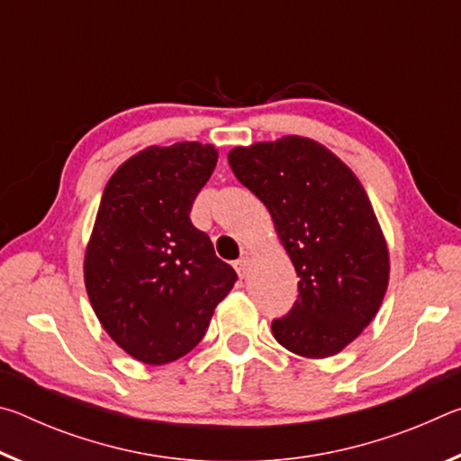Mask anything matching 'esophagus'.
Wrapping results in <instances>:
<instances>
[{
    "label": "esophagus",
    "instance_id": "34e87169",
    "mask_svg": "<svg viewBox=\"0 0 461 461\" xmlns=\"http://www.w3.org/2000/svg\"><path fill=\"white\" fill-rule=\"evenodd\" d=\"M249 262H252V252H248V249H246V252L241 254V258L236 262V270H238L240 276H246L248 275Z\"/></svg>",
    "mask_w": 461,
    "mask_h": 461
}]
</instances>
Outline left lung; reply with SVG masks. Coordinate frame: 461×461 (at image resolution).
<instances>
[{
	"mask_svg": "<svg viewBox=\"0 0 461 461\" xmlns=\"http://www.w3.org/2000/svg\"><path fill=\"white\" fill-rule=\"evenodd\" d=\"M228 160L268 209L299 276L291 313L272 321L276 341L315 360L339 354L376 317L390 278L386 238L360 178L305 136L236 146Z\"/></svg>",
	"mask_w": 461,
	"mask_h": 461,
	"instance_id": "1",
	"label": "left lung"
}]
</instances>
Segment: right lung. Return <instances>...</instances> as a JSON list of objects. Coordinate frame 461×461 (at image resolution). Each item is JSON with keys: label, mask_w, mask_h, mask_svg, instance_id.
Masks as SVG:
<instances>
[{"label": "right lung", "mask_w": 461, "mask_h": 461, "mask_svg": "<svg viewBox=\"0 0 461 461\" xmlns=\"http://www.w3.org/2000/svg\"><path fill=\"white\" fill-rule=\"evenodd\" d=\"M217 156L213 144L148 146L105 185L85 248V288L109 338L142 364L189 354L238 280L189 217Z\"/></svg>", "instance_id": "add662e5"}]
</instances>
